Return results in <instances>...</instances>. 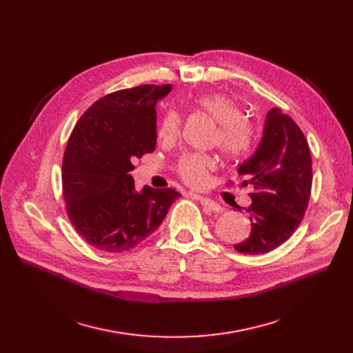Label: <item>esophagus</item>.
<instances>
[{
  "label": "esophagus",
  "mask_w": 353,
  "mask_h": 353,
  "mask_svg": "<svg viewBox=\"0 0 353 353\" xmlns=\"http://www.w3.org/2000/svg\"><path fill=\"white\" fill-rule=\"evenodd\" d=\"M194 199L201 203L203 208L210 210V212H214V213H221V212H223V208H221V206L219 205V203L213 201V200L209 199V197H203V196H197V194H196Z\"/></svg>",
  "instance_id": "obj_1"
}]
</instances>
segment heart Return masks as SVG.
<instances>
[{
	"mask_svg": "<svg viewBox=\"0 0 353 353\" xmlns=\"http://www.w3.org/2000/svg\"><path fill=\"white\" fill-rule=\"evenodd\" d=\"M197 110L210 116L217 127L212 136V144L229 159H242L250 153L257 137V124L243 114L242 105L226 94H205L194 100ZM181 132V117L174 110L167 111L160 124V137L173 143ZM217 167V160L208 153H186L177 164L179 177L194 189L206 186L210 172Z\"/></svg>",
	"mask_w": 353,
	"mask_h": 353,
	"instance_id": "obj_1",
	"label": "heart"
}]
</instances>
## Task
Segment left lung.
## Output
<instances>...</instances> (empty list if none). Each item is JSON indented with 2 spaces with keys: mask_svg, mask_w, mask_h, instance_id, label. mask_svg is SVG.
<instances>
[{
  "mask_svg": "<svg viewBox=\"0 0 353 353\" xmlns=\"http://www.w3.org/2000/svg\"><path fill=\"white\" fill-rule=\"evenodd\" d=\"M253 192L249 213L252 232L234 249L263 254L283 245L299 228L312 189V157L299 125L281 108H272L254 154L237 170Z\"/></svg>",
  "mask_w": 353,
  "mask_h": 353,
  "instance_id": "obj_1",
  "label": "left lung"
}]
</instances>
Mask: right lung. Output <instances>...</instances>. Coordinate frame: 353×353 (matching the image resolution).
<instances>
[{
  "label": "right lung",
  "mask_w": 353,
  "mask_h": 353,
  "mask_svg": "<svg viewBox=\"0 0 353 353\" xmlns=\"http://www.w3.org/2000/svg\"><path fill=\"white\" fill-rule=\"evenodd\" d=\"M170 84L119 90L92 104L68 139L63 159V194L72 226L91 246L119 253L157 230L174 189L134 188L133 161L153 153L156 103Z\"/></svg>",
  "instance_id": "add662e5"
}]
</instances>
